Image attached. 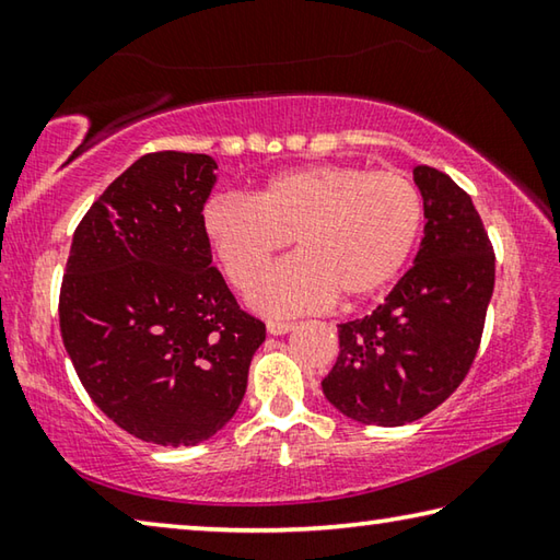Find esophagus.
Here are the masks:
<instances>
[{"instance_id":"1","label":"esophagus","mask_w":560,"mask_h":560,"mask_svg":"<svg viewBox=\"0 0 560 560\" xmlns=\"http://www.w3.org/2000/svg\"><path fill=\"white\" fill-rule=\"evenodd\" d=\"M291 328H293L291 320H269L267 324V330L271 336H283V334H289Z\"/></svg>"}]
</instances>
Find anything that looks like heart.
Masks as SVG:
<instances>
[{
	"mask_svg": "<svg viewBox=\"0 0 560 560\" xmlns=\"http://www.w3.org/2000/svg\"><path fill=\"white\" fill-rule=\"evenodd\" d=\"M424 222L412 177L355 165H303L269 177L252 200L220 195L202 226L232 287L246 289L289 238L300 254L249 291L261 314L291 316L334 299L358 303L393 283Z\"/></svg>",
	"mask_w": 560,
	"mask_h": 560,
	"instance_id": "1",
	"label": "heart"
}]
</instances>
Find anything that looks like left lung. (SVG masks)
I'll return each mask as SVG.
<instances>
[{
	"label": "left lung",
	"instance_id": "8db88e82",
	"mask_svg": "<svg viewBox=\"0 0 560 560\" xmlns=\"http://www.w3.org/2000/svg\"><path fill=\"white\" fill-rule=\"evenodd\" d=\"M424 236L415 267L371 316L338 326L326 400L363 424L415 422L457 390L477 358L494 291V249L471 197L417 165Z\"/></svg>",
	"mask_w": 560,
	"mask_h": 560
}]
</instances>
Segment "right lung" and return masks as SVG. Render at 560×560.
<instances>
[{"instance_id": "add662e5", "label": "right lung", "mask_w": 560, "mask_h": 560, "mask_svg": "<svg viewBox=\"0 0 560 560\" xmlns=\"http://www.w3.org/2000/svg\"><path fill=\"white\" fill-rule=\"evenodd\" d=\"M214 170L177 150L136 160L75 226L61 283V338L91 400L163 447L232 420L267 338L212 267L202 210Z\"/></svg>"}]
</instances>
